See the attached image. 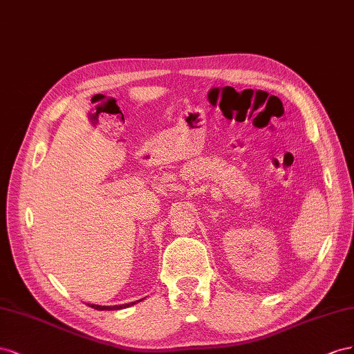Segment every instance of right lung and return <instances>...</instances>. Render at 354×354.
<instances>
[{
	"label": "right lung",
	"mask_w": 354,
	"mask_h": 354,
	"mask_svg": "<svg viewBox=\"0 0 354 354\" xmlns=\"http://www.w3.org/2000/svg\"><path fill=\"white\" fill-rule=\"evenodd\" d=\"M139 301L129 302V304H121V306H96V304H90V307L95 308V310H121V308H127L130 306H133V304H136V302H139Z\"/></svg>",
	"instance_id": "add662e5"
}]
</instances>
